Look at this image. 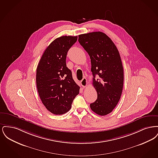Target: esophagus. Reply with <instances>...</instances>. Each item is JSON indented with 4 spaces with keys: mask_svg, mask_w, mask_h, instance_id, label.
Returning a JSON list of instances; mask_svg holds the SVG:
<instances>
[{
    "mask_svg": "<svg viewBox=\"0 0 158 158\" xmlns=\"http://www.w3.org/2000/svg\"><path fill=\"white\" fill-rule=\"evenodd\" d=\"M81 85L83 88H85L88 86V81L85 77H83L82 80L81 81Z\"/></svg>",
    "mask_w": 158,
    "mask_h": 158,
    "instance_id": "1",
    "label": "esophagus"
}]
</instances>
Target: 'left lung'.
Masks as SVG:
<instances>
[{
  "instance_id": "left-lung-1",
  "label": "left lung",
  "mask_w": 158,
  "mask_h": 158,
  "mask_svg": "<svg viewBox=\"0 0 158 158\" xmlns=\"http://www.w3.org/2000/svg\"><path fill=\"white\" fill-rule=\"evenodd\" d=\"M78 41L90 57L92 84L97 92L90 108L99 115H107L117 105L123 88L120 53L111 38L100 31L81 34Z\"/></svg>"
}]
</instances>
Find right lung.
Masks as SVG:
<instances>
[{
	"label": "right lung",
	"mask_w": 158,
	"mask_h": 158,
	"mask_svg": "<svg viewBox=\"0 0 158 158\" xmlns=\"http://www.w3.org/2000/svg\"><path fill=\"white\" fill-rule=\"evenodd\" d=\"M77 36H61L45 49L37 68L36 83L43 104L50 112L61 115L68 112L80 87L66 67V59Z\"/></svg>",
	"instance_id": "1"
}]
</instances>
